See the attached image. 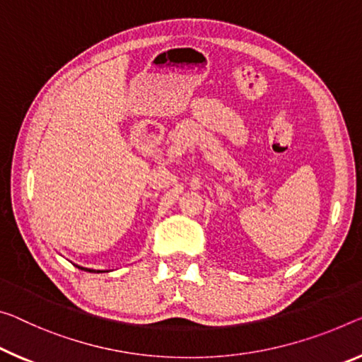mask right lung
<instances>
[{
	"instance_id": "obj_1",
	"label": "right lung",
	"mask_w": 362,
	"mask_h": 362,
	"mask_svg": "<svg viewBox=\"0 0 362 362\" xmlns=\"http://www.w3.org/2000/svg\"><path fill=\"white\" fill-rule=\"evenodd\" d=\"M77 269L81 270H86V272H90V274H103V272H108V270H93V269H86V267H81V265H76Z\"/></svg>"
}]
</instances>
